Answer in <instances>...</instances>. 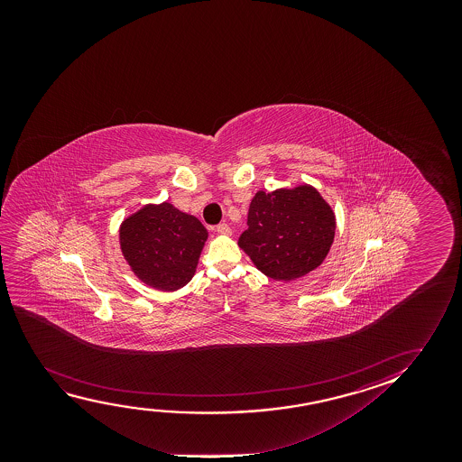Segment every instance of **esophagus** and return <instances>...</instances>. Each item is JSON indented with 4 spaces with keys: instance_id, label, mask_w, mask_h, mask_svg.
Instances as JSON below:
<instances>
[{
    "instance_id": "esophagus-1",
    "label": "esophagus",
    "mask_w": 462,
    "mask_h": 462,
    "mask_svg": "<svg viewBox=\"0 0 462 462\" xmlns=\"http://www.w3.org/2000/svg\"><path fill=\"white\" fill-rule=\"evenodd\" d=\"M216 232L222 235H230L232 234V228L228 227V224L222 222L219 226H216Z\"/></svg>"
}]
</instances>
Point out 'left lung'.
<instances>
[{"label": "left lung", "instance_id": "1", "mask_svg": "<svg viewBox=\"0 0 462 462\" xmlns=\"http://www.w3.org/2000/svg\"><path fill=\"white\" fill-rule=\"evenodd\" d=\"M335 230L333 209L312 186L259 190L238 245L268 278L291 281L322 263Z\"/></svg>", "mask_w": 462, "mask_h": 462}]
</instances>
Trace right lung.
<instances>
[{"label":"right lung","mask_w":462,"mask_h":462,"mask_svg":"<svg viewBox=\"0 0 462 462\" xmlns=\"http://www.w3.org/2000/svg\"><path fill=\"white\" fill-rule=\"evenodd\" d=\"M207 228L171 203L148 205L121 224V251L133 272L159 291H178L196 273Z\"/></svg>","instance_id":"1"}]
</instances>
